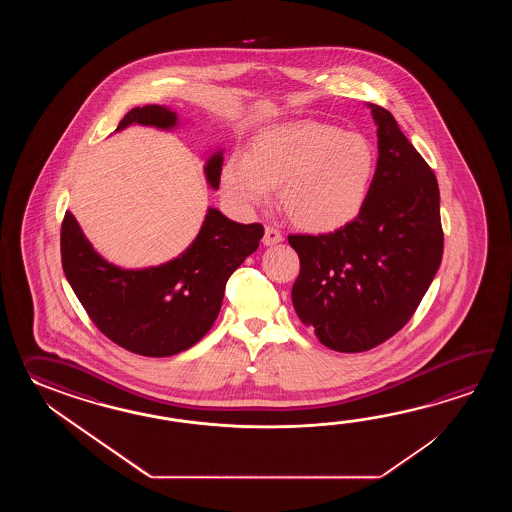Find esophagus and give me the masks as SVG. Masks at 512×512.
<instances>
[{
	"label": "esophagus",
	"instance_id": "34e87169",
	"mask_svg": "<svg viewBox=\"0 0 512 512\" xmlns=\"http://www.w3.org/2000/svg\"><path fill=\"white\" fill-rule=\"evenodd\" d=\"M283 241V234L278 229H274L271 225L265 227V234H263V245H276Z\"/></svg>",
	"mask_w": 512,
	"mask_h": 512
}]
</instances>
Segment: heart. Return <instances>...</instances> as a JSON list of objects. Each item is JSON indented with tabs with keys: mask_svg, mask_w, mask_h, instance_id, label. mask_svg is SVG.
<instances>
[{
	"mask_svg": "<svg viewBox=\"0 0 512 512\" xmlns=\"http://www.w3.org/2000/svg\"><path fill=\"white\" fill-rule=\"evenodd\" d=\"M375 172L377 153L368 139L305 120L258 133L247 155L225 163L221 185L243 208L269 203L272 188H280V203L294 225L333 232L362 212Z\"/></svg>",
	"mask_w": 512,
	"mask_h": 512,
	"instance_id": "1",
	"label": "heart"
}]
</instances>
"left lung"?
Instances as JSON below:
<instances>
[{
	"instance_id": "left-lung-1",
	"label": "left lung",
	"mask_w": 512,
	"mask_h": 512,
	"mask_svg": "<svg viewBox=\"0 0 512 512\" xmlns=\"http://www.w3.org/2000/svg\"><path fill=\"white\" fill-rule=\"evenodd\" d=\"M377 124V172L357 219L329 234H291L300 258L293 305L304 326L340 353H360L401 331L443 258L437 179L388 109Z\"/></svg>"
}]
</instances>
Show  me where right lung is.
I'll return each mask as SVG.
<instances>
[{
  "instance_id": "right-lung-1",
  "label": "right lung",
  "mask_w": 512,
  "mask_h": 512,
  "mask_svg": "<svg viewBox=\"0 0 512 512\" xmlns=\"http://www.w3.org/2000/svg\"><path fill=\"white\" fill-rule=\"evenodd\" d=\"M177 115L163 106L133 108L117 130L144 124L168 130ZM223 157L208 159V183L219 186ZM263 225H241L216 208L194 243L179 258L148 269H120L100 258L66 212L60 232L62 267L91 322L115 342L142 357H170L192 348L218 318L230 274L258 249Z\"/></svg>"
}]
</instances>
